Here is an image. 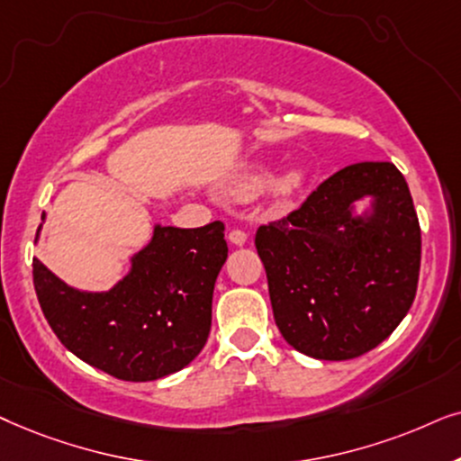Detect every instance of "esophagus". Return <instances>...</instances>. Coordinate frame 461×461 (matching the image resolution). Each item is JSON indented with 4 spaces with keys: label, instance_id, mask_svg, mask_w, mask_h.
<instances>
[{
    "label": "esophagus",
    "instance_id": "1",
    "mask_svg": "<svg viewBox=\"0 0 461 461\" xmlns=\"http://www.w3.org/2000/svg\"><path fill=\"white\" fill-rule=\"evenodd\" d=\"M227 238H230V242L236 244V247H242V244H247L249 236H247V231L240 230V227H234V230L230 231V236H227Z\"/></svg>",
    "mask_w": 461,
    "mask_h": 461
}]
</instances>
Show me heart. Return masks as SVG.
Returning a JSON list of instances; mask_svg holds the SVG:
<instances>
[{"label": "heart", "instance_id": "heart-1", "mask_svg": "<svg viewBox=\"0 0 461 461\" xmlns=\"http://www.w3.org/2000/svg\"><path fill=\"white\" fill-rule=\"evenodd\" d=\"M303 179L305 175L299 168L286 170V173L276 181L274 192L280 200H288L294 192H299V187L303 185ZM266 183H267V173H249L231 183L227 192H230L231 198L247 200V198H253L257 192H261V189L266 187Z\"/></svg>", "mask_w": 461, "mask_h": 461}]
</instances>
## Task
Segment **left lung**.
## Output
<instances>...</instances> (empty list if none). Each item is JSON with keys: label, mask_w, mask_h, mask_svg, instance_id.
I'll list each match as a JSON object with an SVG mask.
<instances>
[{"label": "left lung", "mask_w": 461, "mask_h": 461, "mask_svg": "<svg viewBox=\"0 0 461 461\" xmlns=\"http://www.w3.org/2000/svg\"><path fill=\"white\" fill-rule=\"evenodd\" d=\"M376 198L369 220L351 204ZM274 321L318 360L358 358L394 330L415 299L421 230L392 162H358L324 179L302 206L257 230Z\"/></svg>", "instance_id": "obj_1"}]
</instances>
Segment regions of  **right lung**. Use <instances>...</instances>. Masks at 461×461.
Segmentation results:
<instances>
[{"instance_id": "right-lung-1", "label": "right lung", "mask_w": 461, "mask_h": 461, "mask_svg": "<svg viewBox=\"0 0 461 461\" xmlns=\"http://www.w3.org/2000/svg\"><path fill=\"white\" fill-rule=\"evenodd\" d=\"M223 230L221 221L158 225L131 274L107 293L76 291L33 259L41 312L69 352L109 375L151 382L181 371L211 333L214 280L227 259Z\"/></svg>"}]
</instances>
